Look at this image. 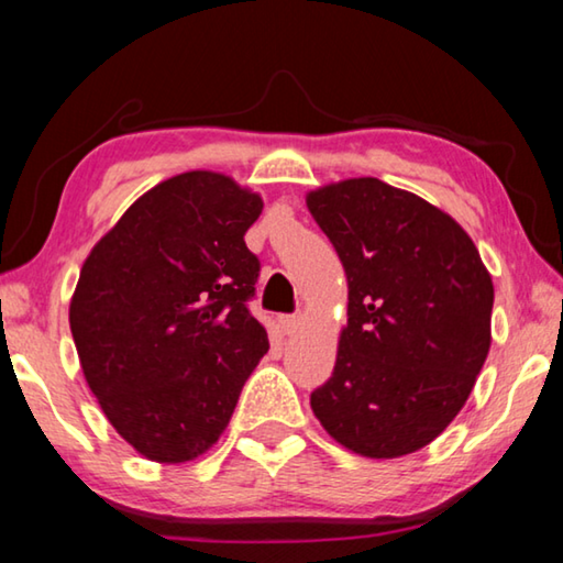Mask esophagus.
<instances>
[{"label": "esophagus", "mask_w": 563, "mask_h": 563, "mask_svg": "<svg viewBox=\"0 0 563 563\" xmlns=\"http://www.w3.org/2000/svg\"><path fill=\"white\" fill-rule=\"evenodd\" d=\"M278 325H280V330L285 332V335H290V332H295V328L300 325V318L298 316H280L278 318Z\"/></svg>", "instance_id": "34e87169"}]
</instances>
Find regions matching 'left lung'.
I'll return each mask as SVG.
<instances>
[{
  "label": "left lung",
  "instance_id": "1",
  "mask_svg": "<svg viewBox=\"0 0 563 563\" xmlns=\"http://www.w3.org/2000/svg\"><path fill=\"white\" fill-rule=\"evenodd\" d=\"M305 203L347 275V325L312 412L369 460L422 450L489 355L492 275L450 213L379 178L328 184Z\"/></svg>",
  "mask_w": 563,
  "mask_h": 563
}]
</instances>
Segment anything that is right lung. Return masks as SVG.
<instances>
[{
	"label": "right lung",
	"instance_id": "right-lung-1",
	"mask_svg": "<svg viewBox=\"0 0 563 563\" xmlns=\"http://www.w3.org/2000/svg\"><path fill=\"white\" fill-rule=\"evenodd\" d=\"M261 211L231 176L188 170L133 201L81 265L69 325L84 377L151 462L211 450L271 347L247 310L261 263L243 235Z\"/></svg>",
	"mask_w": 563,
	"mask_h": 563
}]
</instances>
